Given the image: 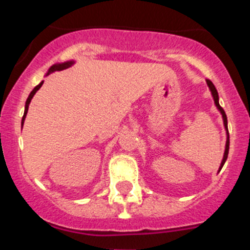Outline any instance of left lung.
I'll list each match as a JSON object with an SVG mask.
<instances>
[{"label": "left lung", "mask_w": 250, "mask_h": 250, "mask_svg": "<svg viewBox=\"0 0 250 250\" xmlns=\"http://www.w3.org/2000/svg\"><path fill=\"white\" fill-rule=\"evenodd\" d=\"M207 84H208L209 90H210L211 97H213V99H214V104H215L216 109L219 110V112H220V113H221V116H223L224 127H225V130H226V144H225V151H224L223 160H221L220 167H219V172H220L221 168H223V166L225 165L226 160H228L229 147H230V135H229V129H228V117H226L225 111H224L223 107H221V106H220V104H219V94H218V90H216L215 85H214L213 83H211V81H209V80H207Z\"/></svg>", "instance_id": "obj_1"}]
</instances>
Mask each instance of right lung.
I'll list each match as a JSON object with an SVG mask.
<instances>
[{
    "label": "right lung",
    "instance_id": "right-lung-1",
    "mask_svg": "<svg viewBox=\"0 0 250 250\" xmlns=\"http://www.w3.org/2000/svg\"><path fill=\"white\" fill-rule=\"evenodd\" d=\"M74 64H75V60H67V62H57V64L52 65V66L49 67V70H48V72L46 74V76H48V75H49V74H52V72L60 71V70L67 69V67L72 66V65H74ZM42 84H43V81H42V82H40L39 84H37L36 87H35L34 89L31 90V93H30V94H29V97H27L26 103H25L24 116H22V120H21V129H22V125H24L25 118H26V113H27V110H29V105H30V103H31V99H32V98H34V95L36 94L37 90H39L40 88L42 87Z\"/></svg>",
    "mask_w": 250,
    "mask_h": 250
}]
</instances>
